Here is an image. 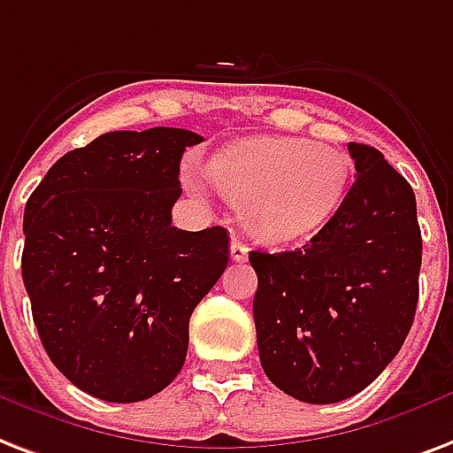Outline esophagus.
Returning <instances> with one entry per match:
<instances>
[{"mask_svg": "<svg viewBox=\"0 0 453 453\" xmlns=\"http://www.w3.org/2000/svg\"><path fill=\"white\" fill-rule=\"evenodd\" d=\"M247 257H250V247L242 240H237V237H233L230 240V258L242 264V261H247Z\"/></svg>", "mask_w": 453, "mask_h": 453, "instance_id": "obj_1", "label": "esophagus"}]
</instances>
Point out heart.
I'll list each match as a JSON object with an SVG mask.
<instances>
[{"label":"heart","instance_id":"heart-1","mask_svg":"<svg viewBox=\"0 0 453 453\" xmlns=\"http://www.w3.org/2000/svg\"><path fill=\"white\" fill-rule=\"evenodd\" d=\"M354 165L333 144L254 137L211 158L209 178L257 240L288 244L319 233L347 196ZM189 185L196 188L195 178Z\"/></svg>","mask_w":453,"mask_h":453}]
</instances>
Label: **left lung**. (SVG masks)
I'll return each mask as SVG.
<instances>
[{
	"mask_svg": "<svg viewBox=\"0 0 453 453\" xmlns=\"http://www.w3.org/2000/svg\"><path fill=\"white\" fill-rule=\"evenodd\" d=\"M357 180L302 250L250 251L258 357L285 395L334 403L399 354L418 303L416 195L375 147L349 142Z\"/></svg>",
	"mask_w": 453,
	"mask_h": 453,
	"instance_id": "obj_1",
	"label": "left lung"
}]
</instances>
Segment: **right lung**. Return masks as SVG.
Listing matches in <instances>:
<instances>
[{"mask_svg":"<svg viewBox=\"0 0 453 453\" xmlns=\"http://www.w3.org/2000/svg\"><path fill=\"white\" fill-rule=\"evenodd\" d=\"M182 127L116 130L64 154L26 203L23 282L51 364L104 402L150 399L180 372L189 316L227 265L226 227L171 226Z\"/></svg>","mask_w":453,"mask_h":453,"instance_id":"obj_1","label":"right lung"}]
</instances>
